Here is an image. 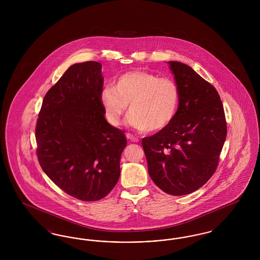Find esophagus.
<instances>
[{"instance_id":"esophagus-1","label":"esophagus","mask_w":260,"mask_h":260,"mask_svg":"<svg viewBox=\"0 0 260 260\" xmlns=\"http://www.w3.org/2000/svg\"><path fill=\"white\" fill-rule=\"evenodd\" d=\"M126 138H127L128 140H131V141H134V142H137V141H138L137 137L133 136V135H131V134H126Z\"/></svg>"}]
</instances>
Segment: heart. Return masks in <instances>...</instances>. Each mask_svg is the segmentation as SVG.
<instances>
[{"label":"heart","mask_w":260,"mask_h":260,"mask_svg":"<svg viewBox=\"0 0 260 260\" xmlns=\"http://www.w3.org/2000/svg\"><path fill=\"white\" fill-rule=\"evenodd\" d=\"M178 87L169 78L142 70L119 76L104 87L100 101L107 121L121 124L129 104L128 124L139 131L159 132L172 123L177 111Z\"/></svg>","instance_id":"heart-1"}]
</instances>
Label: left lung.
<instances>
[{
	"label": "left lung",
	"instance_id": "8db88e82",
	"mask_svg": "<svg viewBox=\"0 0 260 260\" xmlns=\"http://www.w3.org/2000/svg\"><path fill=\"white\" fill-rule=\"evenodd\" d=\"M178 87V109L166 128L142 139L154 183L183 196L201 188L214 173L227 126L217 90L190 66L169 61Z\"/></svg>",
	"mask_w": 260,
	"mask_h": 260
}]
</instances>
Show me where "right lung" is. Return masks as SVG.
I'll return each instance as SVG.
<instances>
[{"mask_svg":"<svg viewBox=\"0 0 260 260\" xmlns=\"http://www.w3.org/2000/svg\"><path fill=\"white\" fill-rule=\"evenodd\" d=\"M101 63L71 65L45 95L36 126L37 156L50 180L68 195L91 202L104 198L120 177L126 146L100 101Z\"/></svg>","mask_w":260,"mask_h":260,"instance_id":"1","label":"right lung"}]
</instances>
